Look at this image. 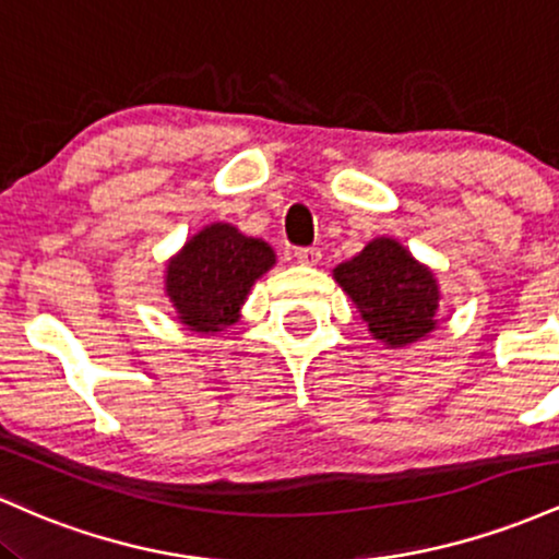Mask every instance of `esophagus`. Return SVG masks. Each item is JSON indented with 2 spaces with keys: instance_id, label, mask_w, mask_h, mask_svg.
<instances>
[{
  "instance_id": "esophagus-1",
  "label": "esophagus",
  "mask_w": 559,
  "mask_h": 559,
  "mask_svg": "<svg viewBox=\"0 0 559 559\" xmlns=\"http://www.w3.org/2000/svg\"><path fill=\"white\" fill-rule=\"evenodd\" d=\"M294 258H297L301 265H318L320 249L318 247H297L294 249Z\"/></svg>"
}]
</instances>
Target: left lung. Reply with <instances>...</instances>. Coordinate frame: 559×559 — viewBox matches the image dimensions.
Listing matches in <instances>:
<instances>
[{
  "mask_svg": "<svg viewBox=\"0 0 559 559\" xmlns=\"http://www.w3.org/2000/svg\"><path fill=\"white\" fill-rule=\"evenodd\" d=\"M333 275L383 344H413L436 325L439 286L433 273L409 258L400 241H370Z\"/></svg>",
  "mask_w": 559,
  "mask_h": 559,
  "instance_id": "left-lung-1",
  "label": "left lung"
}]
</instances>
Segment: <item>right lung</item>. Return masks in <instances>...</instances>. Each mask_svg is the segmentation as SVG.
Here are the masks:
<instances>
[{"label": "right lung", "mask_w": 559, "mask_h": 559, "mask_svg": "<svg viewBox=\"0 0 559 559\" xmlns=\"http://www.w3.org/2000/svg\"><path fill=\"white\" fill-rule=\"evenodd\" d=\"M273 262L265 241L215 223L199 230L168 265V297L191 331H221L239 320L249 288Z\"/></svg>", "instance_id": "obj_1"}]
</instances>
